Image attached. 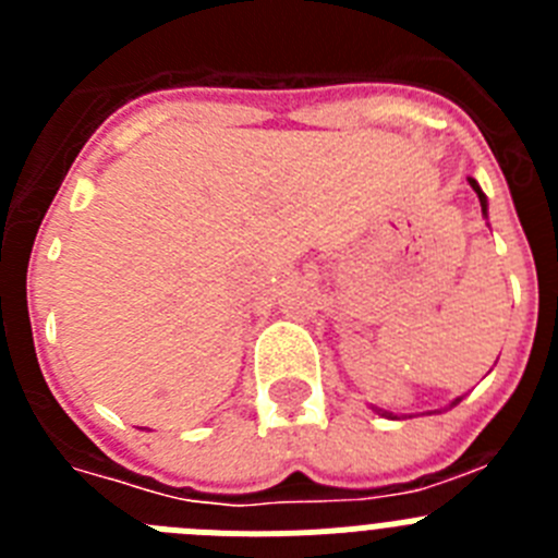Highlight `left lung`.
<instances>
[{
  "label": "left lung",
  "mask_w": 558,
  "mask_h": 558,
  "mask_svg": "<svg viewBox=\"0 0 558 558\" xmlns=\"http://www.w3.org/2000/svg\"><path fill=\"white\" fill-rule=\"evenodd\" d=\"M470 186H472V190H475L477 201H481V211H483V218H489V201H486V192L481 190V184H477L475 179H470ZM461 399H463V397H456V399H452V402H450V405L445 408V411H450V408H456L458 402H461ZM372 411H374V413H379V416H386V418H397V416H393L391 411H379V408H374V405H372Z\"/></svg>",
  "instance_id": "1"
}]
</instances>
